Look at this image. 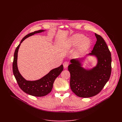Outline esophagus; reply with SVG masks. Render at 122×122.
<instances>
[{
	"label": "esophagus",
	"instance_id": "34e87169",
	"mask_svg": "<svg viewBox=\"0 0 122 122\" xmlns=\"http://www.w3.org/2000/svg\"><path fill=\"white\" fill-rule=\"evenodd\" d=\"M68 64H69V63H68L67 62H66V61L64 62V63H63L64 67V68H66V67L68 66Z\"/></svg>",
	"mask_w": 122,
	"mask_h": 122
}]
</instances>
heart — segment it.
Masks as SVG:
<instances>
[{"label":"heart","mask_w":122,"mask_h":122,"mask_svg":"<svg viewBox=\"0 0 122 122\" xmlns=\"http://www.w3.org/2000/svg\"><path fill=\"white\" fill-rule=\"evenodd\" d=\"M84 35L82 34H77L73 36L71 40V43L72 46H76L79 44L78 47V51L79 53L85 51L91 45V42L90 39H85Z\"/></svg>","instance_id":"obj_1"}]
</instances>
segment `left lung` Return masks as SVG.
Listing matches in <instances>:
<instances>
[{
	"mask_svg": "<svg viewBox=\"0 0 122 122\" xmlns=\"http://www.w3.org/2000/svg\"><path fill=\"white\" fill-rule=\"evenodd\" d=\"M96 43L90 55L96 56L98 63L96 67L86 70L80 62L71 60L68 66L70 72V86L72 92L81 97H90L97 95L109 81L112 72V57L103 38L95 33Z\"/></svg>",
	"mask_w": 122,
	"mask_h": 122,
	"instance_id": "obj_1",
	"label": "left lung"
}]
</instances>
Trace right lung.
Returning a JSON list of instances; mask_svg holds the SVG:
<instances>
[{"label":"right lung","instance_id":"add662e5","mask_svg":"<svg viewBox=\"0 0 122 122\" xmlns=\"http://www.w3.org/2000/svg\"><path fill=\"white\" fill-rule=\"evenodd\" d=\"M42 31H44L43 30H39L34 31V32L27 34L23 38L20 43L15 49L12 64L13 75L20 88L27 94L39 97L45 96L51 92L55 79L60 75L63 70V65H61L60 66L52 69L48 74L39 80L28 81L25 80L20 74L17 67V60L18 51L21 43L28 37Z\"/></svg>","mask_w":122,"mask_h":122}]
</instances>
